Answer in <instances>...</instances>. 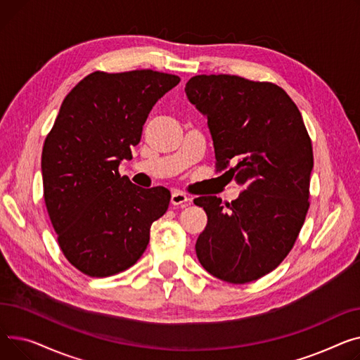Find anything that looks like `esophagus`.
Masks as SVG:
<instances>
[{
    "label": "esophagus",
    "mask_w": 360,
    "mask_h": 360,
    "mask_svg": "<svg viewBox=\"0 0 360 360\" xmlns=\"http://www.w3.org/2000/svg\"><path fill=\"white\" fill-rule=\"evenodd\" d=\"M190 200H192V199L186 196L183 192H180V190H174L173 195H172V205L173 206H184V205H188Z\"/></svg>",
    "instance_id": "34e87169"
}]
</instances>
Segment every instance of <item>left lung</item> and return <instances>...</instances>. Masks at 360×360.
<instances>
[{"mask_svg":"<svg viewBox=\"0 0 360 360\" xmlns=\"http://www.w3.org/2000/svg\"><path fill=\"white\" fill-rule=\"evenodd\" d=\"M186 96L206 116L217 168L244 186L222 206L202 196L207 224L196 241L206 271L229 283L257 281L289 255L309 207L312 145L283 89L237 75H196Z\"/></svg>","mask_w":360,"mask_h":360,"instance_id":"left-lung-1","label":"left lung"}]
</instances>
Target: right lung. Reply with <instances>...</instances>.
Returning a JSON list of instances; mask_svg holds the SVG:
<instances>
[{
  "label": "right lung",
  "instance_id": "right-lung-1",
  "mask_svg": "<svg viewBox=\"0 0 360 360\" xmlns=\"http://www.w3.org/2000/svg\"><path fill=\"white\" fill-rule=\"evenodd\" d=\"M180 82L153 70L82 78L63 98L41 151L44 198L67 260L91 278L134 266L170 203L165 187L119 174L154 104Z\"/></svg>",
  "mask_w": 360,
  "mask_h": 360
}]
</instances>
